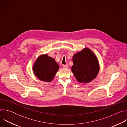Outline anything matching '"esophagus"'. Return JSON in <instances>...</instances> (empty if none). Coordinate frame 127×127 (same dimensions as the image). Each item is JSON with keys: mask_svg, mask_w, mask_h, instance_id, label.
<instances>
[{"mask_svg": "<svg viewBox=\"0 0 127 127\" xmlns=\"http://www.w3.org/2000/svg\"><path fill=\"white\" fill-rule=\"evenodd\" d=\"M63 67L64 68L67 69L68 68V65H67V64H66V65H63Z\"/></svg>", "mask_w": 127, "mask_h": 127, "instance_id": "34e87169", "label": "esophagus"}]
</instances>
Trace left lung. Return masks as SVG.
Here are the masks:
<instances>
[{
	"label": "left lung",
	"mask_w": 127,
	"mask_h": 127,
	"mask_svg": "<svg viewBox=\"0 0 127 127\" xmlns=\"http://www.w3.org/2000/svg\"><path fill=\"white\" fill-rule=\"evenodd\" d=\"M72 60L73 65L71 71L79 82H90L97 75L99 70L98 61L89 48H85L75 54Z\"/></svg>",
	"instance_id": "left-lung-1"
}]
</instances>
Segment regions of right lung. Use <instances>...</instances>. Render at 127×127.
I'll return each instance as SVG.
<instances>
[{"mask_svg": "<svg viewBox=\"0 0 127 127\" xmlns=\"http://www.w3.org/2000/svg\"><path fill=\"white\" fill-rule=\"evenodd\" d=\"M59 66L54 58L47 54L40 56L36 60L32 70L33 73L40 80L50 82L55 77Z\"/></svg>", "mask_w": 127, "mask_h": 127, "instance_id": "add662e5", "label": "right lung"}]
</instances>
